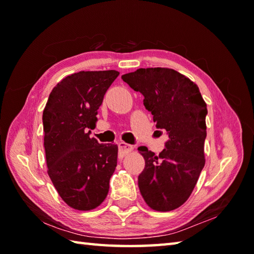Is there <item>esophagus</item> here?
Returning <instances> with one entry per match:
<instances>
[{"label": "esophagus", "mask_w": 254, "mask_h": 254, "mask_svg": "<svg viewBox=\"0 0 254 254\" xmlns=\"http://www.w3.org/2000/svg\"><path fill=\"white\" fill-rule=\"evenodd\" d=\"M118 147H119V150H120V154H122L123 156L127 154V153L132 152V150H133L132 145H128L127 143H124V142H119Z\"/></svg>", "instance_id": "obj_1"}]
</instances>
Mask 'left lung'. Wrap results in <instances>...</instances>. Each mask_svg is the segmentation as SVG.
Here are the masks:
<instances>
[{"instance_id":"8db88e82","label":"left lung","mask_w":254,"mask_h":254,"mask_svg":"<svg viewBox=\"0 0 254 254\" xmlns=\"http://www.w3.org/2000/svg\"><path fill=\"white\" fill-rule=\"evenodd\" d=\"M122 79L144 96L156 127L169 137L159 155L138 147L145 159L139 191L150 208L176 209L191 195L205 165L206 104L197 86L172 68H138Z\"/></svg>"}]
</instances>
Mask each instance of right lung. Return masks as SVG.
Returning a JSON list of instances; mask_svg holds the SVG:
<instances>
[{
	"mask_svg": "<svg viewBox=\"0 0 254 254\" xmlns=\"http://www.w3.org/2000/svg\"><path fill=\"white\" fill-rule=\"evenodd\" d=\"M119 75L82 71L58 83L49 95L42 122L48 175L68 206L90 210L104 202L117 167L118 146L90 138L104 96Z\"/></svg>",
	"mask_w": 254,
	"mask_h": 254,
	"instance_id": "right-lung-1",
	"label": "right lung"
}]
</instances>
